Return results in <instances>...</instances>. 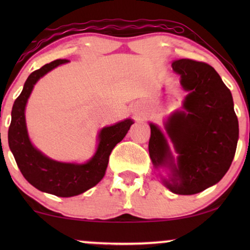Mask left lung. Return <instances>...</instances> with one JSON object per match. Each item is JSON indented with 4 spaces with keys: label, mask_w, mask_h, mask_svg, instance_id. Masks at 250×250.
<instances>
[{
    "label": "left lung",
    "mask_w": 250,
    "mask_h": 250,
    "mask_svg": "<svg viewBox=\"0 0 250 250\" xmlns=\"http://www.w3.org/2000/svg\"><path fill=\"white\" fill-rule=\"evenodd\" d=\"M172 67L189 92L184 110L174 112L165 124L176 160L164 133L152 123L149 155L156 168L169 169L164 184L173 193L188 196L214 186L225 175L234 158L239 124L231 92L213 67L191 59L173 61Z\"/></svg>",
    "instance_id": "obj_1"
}]
</instances>
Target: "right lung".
<instances>
[{"instance_id":"add662e5","label":"right lung","mask_w":250,"mask_h":250,"mask_svg":"<svg viewBox=\"0 0 250 250\" xmlns=\"http://www.w3.org/2000/svg\"><path fill=\"white\" fill-rule=\"evenodd\" d=\"M68 61L67 59L54 60L29 75L21 93L13 104L11 124L8 132L10 150L23 177L40 191L63 198L83 193L100 182L105 174L112 149L125 138L133 124L132 119H125L102 128L98 136L97 151L85 164L57 162L37 150L32 145L27 133L25 118L27 100L34 85L41 77Z\"/></svg>"}]
</instances>
